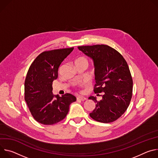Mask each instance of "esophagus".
<instances>
[{"label":"esophagus","instance_id":"1","mask_svg":"<svg viewBox=\"0 0 158 158\" xmlns=\"http://www.w3.org/2000/svg\"><path fill=\"white\" fill-rule=\"evenodd\" d=\"M86 98L85 97H82V96H78L77 97V101H84L85 100Z\"/></svg>","mask_w":158,"mask_h":158}]
</instances>
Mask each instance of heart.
I'll return each instance as SVG.
<instances>
[{
  "mask_svg": "<svg viewBox=\"0 0 158 158\" xmlns=\"http://www.w3.org/2000/svg\"><path fill=\"white\" fill-rule=\"evenodd\" d=\"M88 63V62H87V60L86 58L85 57H80L78 58L76 61H75V63Z\"/></svg>",
  "mask_w": 158,
  "mask_h": 158,
  "instance_id": "1",
  "label": "heart"
}]
</instances>
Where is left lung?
<instances>
[{"label":"left lung","mask_w":158,"mask_h":158,"mask_svg":"<svg viewBox=\"0 0 158 158\" xmlns=\"http://www.w3.org/2000/svg\"><path fill=\"white\" fill-rule=\"evenodd\" d=\"M78 49L94 61L95 85L94 92L103 93L90 116L95 120L109 123L122 116L127 109L132 95L133 81L128 64L115 49L104 44L81 46Z\"/></svg>","instance_id":"obj_1"}]
</instances>
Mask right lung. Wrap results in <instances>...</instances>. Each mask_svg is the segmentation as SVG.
Masks as SVG:
<instances>
[{"instance_id":"add662e5","label":"right lung","mask_w":158,"mask_h":158,"mask_svg":"<svg viewBox=\"0 0 158 158\" xmlns=\"http://www.w3.org/2000/svg\"><path fill=\"white\" fill-rule=\"evenodd\" d=\"M73 49L44 51L29 68L24 83V98L34 118L42 124L52 125L64 119L69 105L77 100L70 94L58 97L52 92V83L58 78L61 63Z\"/></svg>"}]
</instances>
